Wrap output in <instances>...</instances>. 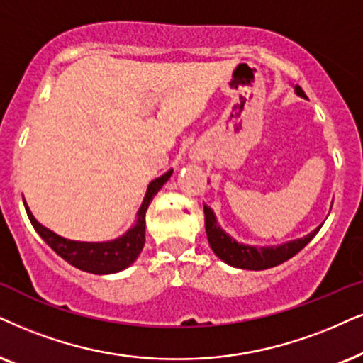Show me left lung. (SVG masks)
<instances>
[{
  "mask_svg": "<svg viewBox=\"0 0 363 363\" xmlns=\"http://www.w3.org/2000/svg\"><path fill=\"white\" fill-rule=\"evenodd\" d=\"M295 91L298 97L306 99L305 91L300 86L295 85ZM204 224H206V235H208V241L211 250L219 259L229 266H235L240 269H253V272H259V269H268L273 266H278L293 258L296 253H300L308 242L313 240L316 233L320 231L322 224L315 228L313 231L303 238L298 240L286 241L283 245L277 246H251L245 245V242L236 241L235 238L229 236L224 229L219 226L218 219H216L214 211L209 206L204 204Z\"/></svg>",
  "mask_w": 363,
  "mask_h": 363,
  "instance_id": "obj_1",
  "label": "left lung"
}]
</instances>
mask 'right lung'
Here are the masks:
<instances>
[{"label":"right lung","instance_id":"add662e5","mask_svg":"<svg viewBox=\"0 0 363 363\" xmlns=\"http://www.w3.org/2000/svg\"><path fill=\"white\" fill-rule=\"evenodd\" d=\"M172 176V169H169L166 174L154 179L147 186L144 201H142L139 211H137V218L134 226L128 228L122 236L116 238L112 241H99V242H86V241H73L67 238L57 235L52 229L45 228L35 219L31 214L28 204L25 203L26 214H28L31 224H33L35 231L38 233L47 245L58 256H62L67 263H70L82 272L94 273V274H112L125 269L137 259L140 255L142 247L145 245V213L150 201L157 194L169 177Z\"/></svg>","mask_w":363,"mask_h":363}]
</instances>
